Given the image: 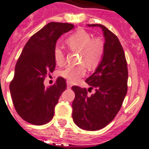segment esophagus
<instances>
[{
    "label": "esophagus",
    "mask_w": 149,
    "mask_h": 149,
    "mask_svg": "<svg viewBox=\"0 0 149 149\" xmlns=\"http://www.w3.org/2000/svg\"><path fill=\"white\" fill-rule=\"evenodd\" d=\"M71 87H72V84H70V82H67V88L70 89Z\"/></svg>",
    "instance_id": "obj_1"
}]
</instances>
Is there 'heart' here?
<instances>
[{"mask_svg": "<svg viewBox=\"0 0 149 149\" xmlns=\"http://www.w3.org/2000/svg\"><path fill=\"white\" fill-rule=\"evenodd\" d=\"M66 44L73 52H79V62L84 63L90 69L99 64L104 52V44L100 38H93L84 30H78L66 40ZM54 58L58 65H62L65 60V55L60 48L56 47L54 51ZM84 64L76 67H66L61 70L59 75L69 82H76L86 74Z\"/></svg>", "mask_w": 149, "mask_h": 149, "instance_id": "heart-1", "label": "heart"}]
</instances>
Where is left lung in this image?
Instances as JSON below:
<instances>
[{
    "label": "left lung",
    "instance_id": "8db88e82",
    "mask_svg": "<svg viewBox=\"0 0 149 149\" xmlns=\"http://www.w3.org/2000/svg\"><path fill=\"white\" fill-rule=\"evenodd\" d=\"M100 27L105 38L104 52L95 72L86 79L95 89L88 95L86 88L72 86L75 92L72 102V119L79 127L86 131H97L106 127L115 118L122 106L127 91V65L122 45L118 37L103 24Z\"/></svg>",
    "mask_w": 149,
    "mask_h": 149
}]
</instances>
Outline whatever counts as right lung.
Listing matches in <instances>:
<instances>
[{"label":"right lung","instance_id":"add662e5","mask_svg":"<svg viewBox=\"0 0 149 149\" xmlns=\"http://www.w3.org/2000/svg\"><path fill=\"white\" fill-rule=\"evenodd\" d=\"M73 26L50 22L29 38L17 59L10 92L17 113L27 122L42 125L53 118L55 107L66 89V83L64 78L58 77L52 86L45 87L43 82L56 67V41Z\"/></svg>","mask_w":149,"mask_h":149}]
</instances>
